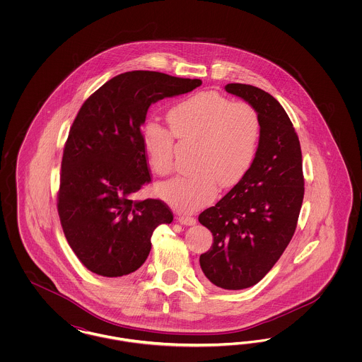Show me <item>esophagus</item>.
<instances>
[{"label": "esophagus", "instance_id": "esophagus-1", "mask_svg": "<svg viewBox=\"0 0 362 362\" xmlns=\"http://www.w3.org/2000/svg\"><path fill=\"white\" fill-rule=\"evenodd\" d=\"M177 221L182 225H194L197 223V220L194 217H189V216H179Z\"/></svg>", "mask_w": 362, "mask_h": 362}]
</instances>
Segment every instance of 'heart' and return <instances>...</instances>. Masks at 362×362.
<instances>
[{"label":"heart","instance_id":"obj_1","mask_svg":"<svg viewBox=\"0 0 362 362\" xmlns=\"http://www.w3.org/2000/svg\"><path fill=\"white\" fill-rule=\"evenodd\" d=\"M171 132L155 121L141 127V141L156 175L173 171L176 138L195 144L194 173L158 186V194L173 206L191 211L210 204L220 187L236 186L251 170L260 141V119L247 102H232L217 92L192 95L168 111Z\"/></svg>","mask_w":362,"mask_h":362}]
</instances>
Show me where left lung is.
Returning <instances> with one entry per match:
<instances>
[{"instance_id":"8db88e82","label":"left lung","mask_w":362,"mask_h":362,"mask_svg":"<svg viewBox=\"0 0 362 362\" xmlns=\"http://www.w3.org/2000/svg\"><path fill=\"white\" fill-rule=\"evenodd\" d=\"M225 90L257 110L260 141L251 170L198 217L213 233L199 264L214 286L240 291L258 284L292 240L304 198L303 156L292 121L270 93L247 84Z\"/></svg>"}]
</instances>
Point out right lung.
Instances as JSON below:
<instances>
[{"mask_svg":"<svg viewBox=\"0 0 362 362\" xmlns=\"http://www.w3.org/2000/svg\"><path fill=\"white\" fill-rule=\"evenodd\" d=\"M201 84L133 70L81 105L64 148L57 207L70 248L89 272L110 278L134 273L151 252L156 228L173 223L163 201L133 199L151 182L141 126L152 104Z\"/></svg>","mask_w":362,"mask_h":362,"instance_id":"right-lung-1","label":"right lung"}]
</instances>
